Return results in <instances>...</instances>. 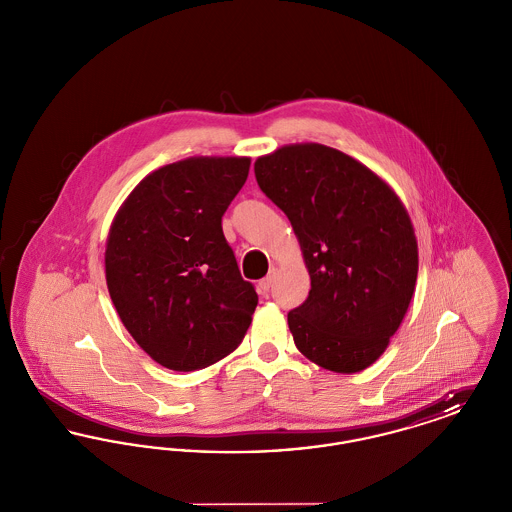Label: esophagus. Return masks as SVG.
<instances>
[{"label": "esophagus", "instance_id": "1", "mask_svg": "<svg viewBox=\"0 0 512 512\" xmlns=\"http://www.w3.org/2000/svg\"><path fill=\"white\" fill-rule=\"evenodd\" d=\"M272 280H274V274H268L267 278H263V280L259 282V293H261V295H268L270 288H272Z\"/></svg>", "mask_w": 512, "mask_h": 512}]
</instances>
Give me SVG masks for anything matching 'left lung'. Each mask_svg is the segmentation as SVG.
<instances>
[{"mask_svg":"<svg viewBox=\"0 0 512 512\" xmlns=\"http://www.w3.org/2000/svg\"><path fill=\"white\" fill-rule=\"evenodd\" d=\"M255 178L292 222L311 276L309 297L288 313L297 349L326 370H365L413 297L418 245L407 209L378 174L322 144L259 157Z\"/></svg>","mask_w":512,"mask_h":512,"instance_id":"1","label":"left lung"}]
</instances>
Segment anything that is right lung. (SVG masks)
I'll return each mask as SVG.
<instances>
[{
    "mask_svg": "<svg viewBox=\"0 0 512 512\" xmlns=\"http://www.w3.org/2000/svg\"><path fill=\"white\" fill-rule=\"evenodd\" d=\"M249 157H190L147 174L122 203L105 278L130 336L165 368L190 372L232 353L257 292L222 234Z\"/></svg>",
    "mask_w": 512,
    "mask_h": 512,
    "instance_id": "obj_1",
    "label": "right lung"
}]
</instances>
